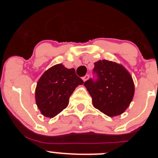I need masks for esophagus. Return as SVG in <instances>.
<instances>
[{
  "instance_id": "esophagus-1",
  "label": "esophagus",
  "mask_w": 158,
  "mask_h": 158,
  "mask_svg": "<svg viewBox=\"0 0 158 158\" xmlns=\"http://www.w3.org/2000/svg\"><path fill=\"white\" fill-rule=\"evenodd\" d=\"M89 75L86 74L85 76L83 78H82V79H83L84 81H87V80H89Z\"/></svg>"
}]
</instances>
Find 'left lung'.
Listing matches in <instances>:
<instances>
[{"instance_id":"left-lung-1","label":"left lung","mask_w":158,"mask_h":158,"mask_svg":"<svg viewBox=\"0 0 158 158\" xmlns=\"http://www.w3.org/2000/svg\"><path fill=\"white\" fill-rule=\"evenodd\" d=\"M96 81L84 83L92 96L94 107L110 117L121 115L133 100L135 85L132 77L123 65L100 60L94 63Z\"/></svg>"}]
</instances>
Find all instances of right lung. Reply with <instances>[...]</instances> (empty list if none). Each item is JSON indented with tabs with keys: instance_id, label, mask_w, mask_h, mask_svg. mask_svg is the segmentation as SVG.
Wrapping results in <instances>:
<instances>
[{
	"instance_id": "right-lung-1",
	"label": "right lung",
	"mask_w": 158,
	"mask_h": 158,
	"mask_svg": "<svg viewBox=\"0 0 158 158\" xmlns=\"http://www.w3.org/2000/svg\"><path fill=\"white\" fill-rule=\"evenodd\" d=\"M84 83L75 69L57 64L44 72L35 88V102L42 115L53 118L69 104L77 87Z\"/></svg>"
}]
</instances>
